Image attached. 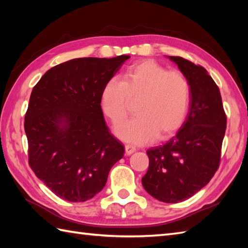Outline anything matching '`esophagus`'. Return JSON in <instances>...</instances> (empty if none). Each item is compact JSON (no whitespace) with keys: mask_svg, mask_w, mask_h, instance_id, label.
<instances>
[{"mask_svg":"<svg viewBox=\"0 0 248 248\" xmlns=\"http://www.w3.org/2000/svg\"><path fill=\"white\" fill-rule=\"evenodd\" d=\"M124 150H125V155H132L133 152H135L136 148H135L134 146H132V145H125L124 146Z\"/></svg>","mask_w":248,"mask_h":248,"instance_id":"obj_1","label":"esophagus"}]
</instances>
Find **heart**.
Listing matches in <instances>:
<instances>
[{
    "instance_id": "obj_1",
    "label": "heart",
    "mask_w": 248,
    "mask_h": 248,
    "mask_svg": "<svg viewBox=\"0 0 248 248\" xmlns=\"http://www.w3.org/2000/svg\"><path fill=\"white\" fill-rule=\"evenodd\" d=\"M191 88L183 73L152 60L135 62L118 78H110L102 88L100 105L114 124L129 113L136 101V116L118 124L115 133L134 144H146L156 136L163 140L179 130L186 117Z\"/></svg>"
}]
</instances>
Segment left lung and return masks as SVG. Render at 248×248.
Returning <instances> with one entry per match:
<instances>
[{"instance_id":"8db88e82","label":"left lung","mask_w":248,"mask_h":248,"mask_svg":"<svg viewBox=\"0 0 248 248\" xmlns=\"http://www.w3.org/2000/svg\"><path fill=\"white\" fill-rule=\"evenodd\" d=\"M170 60L188 81V113L176 136L147 150L149 167L141 183L152 197L176 203L207 186L218 170L227 117L218 86L208 71L180 56Z\"/></svg>"}]
</instances>
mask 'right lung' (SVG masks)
Wrapping results in <instances>:
<instances>
[{"label":"right lung","mask_w":248,"mask_h":248,"mask_svg":"<svg viewBox=\"0 0 248 248\" xmlns=\"http://www.w3.org/2000/svg\"><path fill=\"white\" fill-rule=\"evenodd\" d=\"M128 59L70 60L46 71L31 91L24 118L29 164L62 199L93 198L124 156V145L104 121L100 96Z\"/></svg>","instance_id":"1"}]
</instances>
